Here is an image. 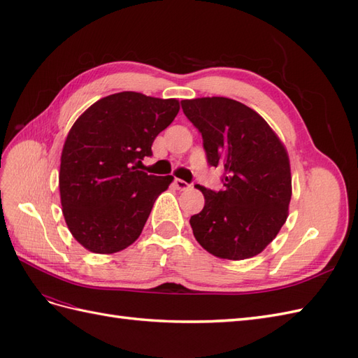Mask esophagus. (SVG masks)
I'll return each instance as SVG.
<instances>
[{
    "instance_id": "esophagus-1",
    "label": "esophagus",
    "mask_w": 358,
    "mask_h": 358,
    "mask_svg": "<svg viewBox=\"0 0 358 358\" xmlns=\"http://www.w3.org/2000/svg\"><path fill=\"white\" fill-rule=\"evenodd\" d=\"M175 187H176L178 189H180V191H185V189H189V188H191L189 183H187L185 180H182V179H175Z\"/></svg>"
}]
</instances>
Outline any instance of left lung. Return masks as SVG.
Returning <instances> with one entry per match:
<instances>
[{
    "label": "left lung",
    "instance_id": "obj_1",
    "mask_svg": "<svg viewBox=\"0 0 358 358\" xmlns=\"http://www.w3.org/2000/svg\"><path fill=\"white\" fill-rule=\"evenodd\" d=\"M203 137L206 158L224 169V189H199L204 208L189 224L215 257L246 259L272 242L287 221L291 170L287 149L251 107L225 96L182 100Z\"/></svg>",
    "mask_w": 358,
    "mask_h": 358
}]
</instances>
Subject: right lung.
Returning a JSON list of instances; mask_svg holds the SVG:
<instances>
[{"mask_svg":"<svg viewBox=\"0 0 358 358\" xmlns=\"http://www.w3.org/2000/svg\"><path fill=\"white\" fill-rule=\"evenodd\" d=\"M178 112L175 99L125 91L94 103L73 124L61 154L59 194L69 230L88 251L113 254L137 241L173 180L137 169Z\"/></svg>","mask_w":358,"mask_h":358,"instance_id":"1","label":"right lung"}]
</instances>
